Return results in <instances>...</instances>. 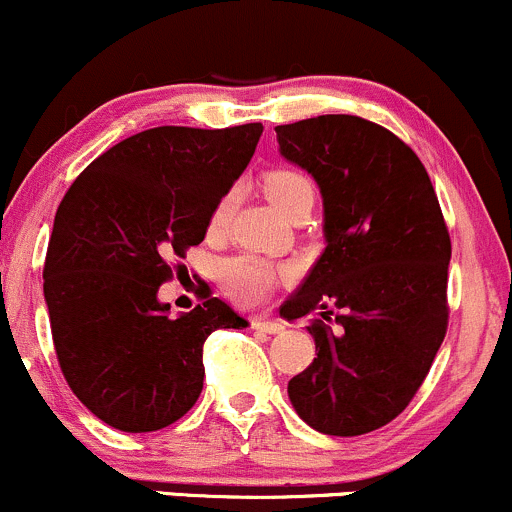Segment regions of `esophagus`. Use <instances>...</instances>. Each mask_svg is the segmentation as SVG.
<instances>
[{
	"mask_svg": "<svg viewBox=\"0 0 512 512\" xmlns=\"http://www.w3.org/2000/svg\"><path fill=\"white\" fill-rule=\"evenodd\" d=\"M250 326L255 328V331H262V333H282L284 331L282 321L267 319V316H255V319H250Z\"/></svg>",
	"mask_w": 512,
	"mask_h": 512,
	"instance_id": "obj_1",
	"label": "esophagus"
}]
</instances>
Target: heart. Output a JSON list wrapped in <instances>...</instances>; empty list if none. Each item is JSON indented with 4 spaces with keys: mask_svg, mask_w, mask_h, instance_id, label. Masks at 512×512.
Segmentation results:
<instances>
[{
    "mask_svg": "<svg viewBox=\"0 0 512 512\" xmlns=\"http://www.w3.org/2000/svg\"><path fill=\"white\" fill-rule=\"evenodd\" d=\"M262 188H265L267 198H270L274 206L284 215H289V218L299 208L314 203V184L309 181V176L301 174L297 169H287V166L267 171L265 179H262ZM235 203H238V191H228L215 203L211 220H208L211 233H220V230L228 228ZM284 272H287L284 267L274 265L265 257L235 255L218 265V282L223 292L228 294V299H233L235 304L250 306L265 299Z\"/></svg>",
    "mask_w": 512,
    "mask_h": 512,
    "instance_id": "b5f03b06",
    "label": "heart"
}]
</instances>
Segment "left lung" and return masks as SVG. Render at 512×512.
<instances>
[{
    "label": "left lung",
    "instance_id": "1",
    "mask_svg": "<svg viewBox=\"0 0 512 512\" xmlns=\"http://www.w3.org/2000/svg\"><path fill=\"white\" fill-rule=\"evenodd\" d=\"M274 132L324 198V255L279 309L289 321L321 309L306 326L319 353L289 400L316 432L358 437L410 405L444 341L449 230L427 169L390 129L321 115Z\"/></svg>",
    "mask_w": 512,
    "mask_h": 512
}]
</instances>
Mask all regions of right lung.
<instances>
[{
	"mask_svg": "<svg viewBox=\"0 0 512 512\" xmlns=\"http://www.w3.org/2000/svg\"><path fill=\"white\" fill-rule=\"evenodd\" d=\"M260 134V122L144 129L85 166L58 206L43 265L53 348L75 397L120 432L184 417L203 390L206 338L247 326L211 289L179 319L157 292L171 257L206 238Z\"/></svg>",
	"mask_w": 512,
	"mask_h": 512,
	"instance_id": "add662e5",
	"label": "right lung"
}]
</instances>
